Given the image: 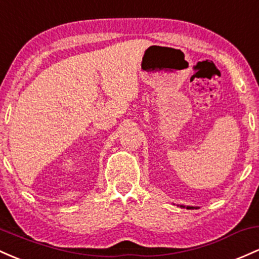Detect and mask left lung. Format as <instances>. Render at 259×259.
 Returning a JSON list of instances; mask_svg holds the SVG:
<instances>
[{"mask_svg": "<svg viewBox=\"0 0 259 259\" xmlns=\"http://www.w3.org/2000/svg\"><path fill=\"white\" fill-rule=\"evenodd\" d=\"M181 208H187V209H194L195 206H186V205H181Z\"/></svg>", "mask_w": 259, "mask_h": 259, "instance_id": "obj_1", "label": "left lung"}]
</instances>
